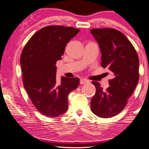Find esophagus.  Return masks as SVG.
<instances>
[{
  "label": "esophagus",
  "mask_w": 149,
  "mask_h": 149,
  "mask_svg": "<svg viewBox=\"0 0 149 149\" xmlns=\"http://www.w3.org/2000/svg\"><path fill=\"white\" fill-rule=\"evenodd\" d=\"M89 80H87V79H83V78H82V79L80 80V84H85V83H89Z\"/></svg>",
  "instance_id": "esophagus-1"
}]
</instances>
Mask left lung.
Segmentation results:
<instances>
[{
    "label": "left lung",
    "mask_w": 149,
    "mask_h": 149,
    "mask_svg": "<svg viewBox=\"0 0 149 149\" xmlns=\"http://www.w3.org/2000/svg\"><path fill=\"white\" fill-rule=\"evenodd\" d=\"M90 32L100 45L103 68L111 71L110 86L106 90L92 81L96 93L91 100L92 111L100 118H111L123 110L139 78V60L134 46L115 29H92Z\"/></svg>",
    "instance_id": "obj_1"
}]
</instances>
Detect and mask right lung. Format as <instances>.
I'll list each match as a JSON object with an SVG mask.
<instances>
[{"label":"right lung","instance_id":"right-lung-1","mask_svg":"<svg viewBox=\"0 0 149 149\" xmlns=\"http://www.w3.org/2000/svg\"><path fill=\"white\" fill-rule=\"evenodd\" d=\"M80 29L47 26L33 34L21 54L24 87L40 113L59 116L68 109V95L79 85L78 78L62 77L56 80V63L61 59L66 44Z\"/></svg>","mask_w":149,"mask_h":149}]
</instances>
